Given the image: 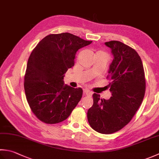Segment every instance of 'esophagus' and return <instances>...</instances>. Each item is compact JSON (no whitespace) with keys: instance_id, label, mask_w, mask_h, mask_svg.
I'll use <instances>...</instances> for the list:
<instances>
[{"instance_id":"34e87169","label":"esophagus","mask_w":159,"mask_h":159,"mask_svg":"<svg viewBox=\"0 0 159 159\" xmlns=\"http://www.w3.org/2000/svg\"><path fill=\"white\" fill-rule=\"evenodd\" d=\"M83 94L87 95V96H91L92 94V92L89 91V90L85 89H83Z\"/></svg>"}]
</instances>
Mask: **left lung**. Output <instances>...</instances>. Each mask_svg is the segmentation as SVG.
<instances>
[{
    "label": "left lung",
    "instance_id": "left-lung-1",
    "mask_svg": "<svg viewBox=\"0 0 159 159\" xmlns=\"http://www.w3.org/2000/svg\"><path fill=\"white\" fill-rule=\"evenodd\" d=\"M105 45L114 57L107 76L111 96L106 100L93 94L88 120L95 131L108 134L122 129L134 116L143 100L145 79L141 59L134 49L116 40Z\"/></svg>",
    "mask_w": 159,
    "mask_h": 159
}]
</instances>
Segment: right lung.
<instances>
[{
	"instance_id": "1",
	"label": "right lung",
	"mask_w": 159,
	"mask_h": 159,
	"mask_svg": "<svg viewBox=\"0 0 159 159\" xmlns=\"http://www.w3.org/2000/svg\"><path fill=\"white\" fill-rule=\"evenodd\" d=\"M92 43L70 33L49 34L31 53L24 88L28 104L40 120L62 122L79 103L83 89L65 85L63 78L74 66L76 52Z\"/></svg>"
}]
</instances>
